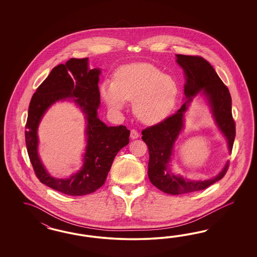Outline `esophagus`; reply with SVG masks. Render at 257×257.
Listing matches in <instances>:
<instances>
[{
    "instance_id": "obj_1",
    "label": "esophagus",
    "mask_w": 257,
    "mask_h": 257,
    "mask_svg": "<svg viewBox=\"0 0 257 257\" xmlns=\"http://www.w3.org/2000/svg\"><path fill=\"white\" fill-rule=\"evenodd\" d=\"M130 137H131V139H132V140H137V139H139L140 135H139V133L137 132L136 130H131Z\"/></svg>"
}]
</instances>
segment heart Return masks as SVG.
<instances>
[{
  "mask_svg": "<svg viewBox=\"0 0 257 257\" xmlns=\"http://www.w3.org/2000/svg\"><path fill=\"white\" fill-rule=\"evenodd\" d=\"M101 93L109 107L121 110L125 101H133V111L146 124L160 122L174 107L179 86L174 78L153 64L132 63L120 67L115 81L104 80Z\"/></svg>",
  "mask_w": 257,
  "mask_h": 257,
  "instance_id": "1",
  "label": "heart"
}]
</instances>
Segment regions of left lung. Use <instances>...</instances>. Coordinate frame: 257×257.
Instances as JSON below:
<instances>
[{
  "label": "left lung",
  "instance_id": "1",
  "mask_svg": "<svg viewBox=\"0 0 257 257\" xmlns=\"http://www.w3.org/2000/svg\"><path fill=\"white\" fill-rule=\"evenodd\" d=\"M176 62L183 69L186 83L184 103L171 117L142 131V140L149 149L148 176L151 183L171 195L187 194L202 190L225 175L229 161L218 174L209 179L191 180L174 173L171 169L174 146L185 128L186 114L196 96L202 97L231 154L235 137L232 116V98L229 89L218 77L214 68L200 56L176 55Z\"/></svg>",
  "mask_w": 257,
  "mask_h": 257
}]
</instances>
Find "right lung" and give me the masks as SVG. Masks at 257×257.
I'll list each match as a JSON object with an SVG mask.
<instances>
[{
	"instance_id": "right-lung-1",
	"label": "right lung",
	"mask_w": 257,
	"mask_h": 257,
	"mask_svg": "<svg viewBox=\"0 0 257 257\" xmlns=\"http://www.w3.org/2000/svg\"><path fill=\"white\" fill-rule=\"evenodd\" d=\"M101 69H89L88 58H70L55 67L32 97L25 130L28 156L39 181L70 196L92 193L104 184L117 153L128 145L130 131L123 126H107L98 117ZM72 101L86 121V147L82 167L68 179H56L46 171L39 156L38 126L56 102Z\"/></svg>"
}]
</instances>
